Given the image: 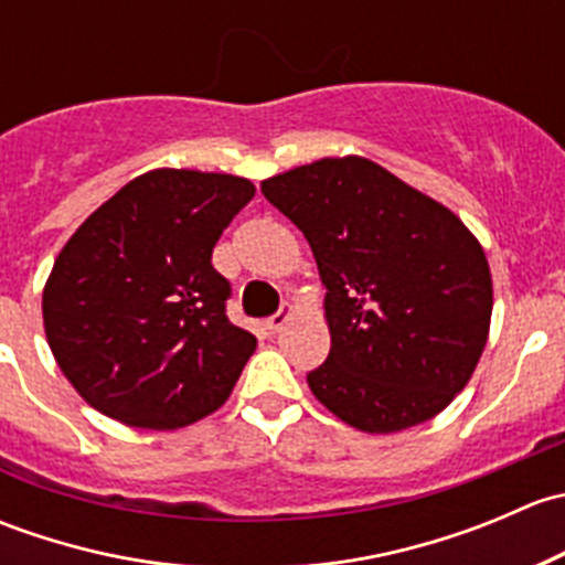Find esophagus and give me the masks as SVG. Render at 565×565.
<instances>
[{"instance_id":"34e87169","label":"esophagus","mask_w":565,"mask_h":565,"mask_svg":"<svg viewBox=\"0 0 565 565\" xmlns=\"http://www.w3.org/2000/svg\"><path fill=\"white\" fill-rule=\"evenodd\" d=\"M289 317H292V306H284L281 311H276V315H273V317H267V319H265V328H267V333H270V335H276L278 330H281L284 324L289 322Z\"/></svg>"}]
</instances>
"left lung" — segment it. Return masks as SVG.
I'll list each match as a JSON object with an SVG mask.
<instances>
[{"label": "left lung", "instance_id": "1", "mask_svg": "<svg viewBox=\"0 0 565 565\" xmlns=\"http://www.w3.org/2000/svg\"><path fill=\"white\" fill-rule=\"evenodd\" d=\"M306 235L324 289L328 361L309 388L372 435L435 418L476 372L492 317L487 256L457 215L366 158L262 182Z\"/></svg>", "mask_w": 565, "mask_h": 565}]
</instances>
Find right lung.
I'll list each match as a JSON object with an SVG mask.
<instances>
[{
	"mask_svg": "<svg viewBox=\"0 0 565 565\" xmlns=\"http://www.w3.org/2000/svg\"><path fill=\"white\" fill-rule=\"evenodd\" d=\"M246 177L156 169L119 188L60 250L43 292L49 347L95 409L177 429L226 402L256 339L226 317L221 232Z\"/></svg>",
	"mask_w": 565,
	"mask_h": 565,
	"instance_id": "right-lung-1",
	"label": "right lung"
}]
</instances>
